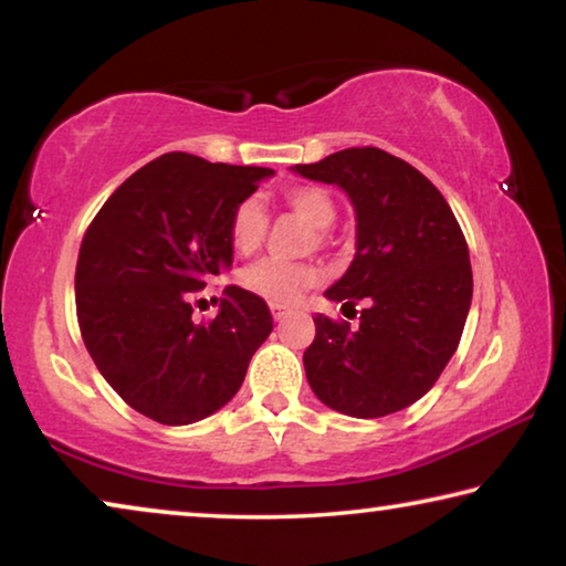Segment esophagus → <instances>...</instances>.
Listing matches in <instances>:
<instances>
[{
  "instance_id": "obj_1",
  "label": "esophagus",
  "mask_w": 566,
  "mask_h": 566,
  "mask_svg": "<svg viewBox=\"0 0 566 566\" xmlns=\"http://www.w3.org/2000/svg\"><path fill=\"white\" fill-rule=\"evenodd\" d=\"M270 310H272V317H274V322H284L286 317H290V310H286V306H280V304H272L270 306Z\"/></svg>"
}]
</instances>
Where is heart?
<instances>
[{
	"mask_svg": "<svg viewBox=\"0 0 566 566\" xmlns=\"http://www.w3.org/2000/svg\"><path fill=\"white\" fill-rule=\"evenodd\" d=\"M282 202L296 217H302L304 222L317 229L319 244L329 242L327 227L337 219V205H334L327 189L296 185L282 191ZM266 224H270V219H266L264 205L256 197H244L229 217V242L242 254L254 252L264 242ZM317 282L319 270L314 264H292L280 260H260L239 272V286L244 292L280 306L300 302L302 294Z\"/></svg>",
	"mask_w": 566,
	"mask_h": 566,
	"instance_id": "obj_1",
	"label": "heart"
}]
</instances>
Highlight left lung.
I'll return each mask as SVG.
<instances>
[{
	"label": "left lung",
	"instance_id": "obj_1",
	"mask_svg": "<svg viewBox=\"0 0 566 566\" xmlns=\"http://www.w3.org/2000/svg\"><path fill=\"white\" fill-rule=\"evenodd\" d=\"M294 171L349 195L357 254L327 296L352 306L369 300L357 329L314 317L306 379L342 415H395L434 387L462 339L472 304L462 227L442 191L385 149L349 147Z\"/></svg>",
	"mask_w": 566,
	"mask_h": 566
}]
</instances>
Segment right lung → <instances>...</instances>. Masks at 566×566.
I'll return each instance as SVG.
<instances>
[{
	"mask_svg": "<svg viewBox=\"0 0 566 566\" xmlns=\"http://www.w3.org/2000/svg\"><path fill=\"white\" fill-rule=\"evenodd\" d=\"M270 175L169 151L114 189L84 232L74 274L84 347L159 424L222 409L274 327L266 302L239 286H227L214 319H191L199 290L232 266V209Z\"/></svg>",
	"mask_w": 566,
	"mask_h": 566,
	"instance_id": "obj_1",
	"label": "right lung"
}]
</instances>
